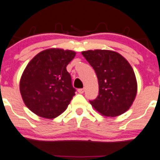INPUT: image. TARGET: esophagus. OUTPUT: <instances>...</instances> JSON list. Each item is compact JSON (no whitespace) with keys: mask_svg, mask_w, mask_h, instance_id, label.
Here are the masks:
<instances>
[{"mask_svg":"<svg viewBox=\"0 0 160 160\" xmlns=\"http://www.w3.org/2000/svg\"><path fill=\"white\" fill-rule=\"evenodd\" d=\"M78 92L80 93V94H82V93L85 92V88H79V89H78Z\"/></svg>","mask_w":160,"mask_h":160,"instance_id":"obj_1","label":"esophagus"}]
</instances>
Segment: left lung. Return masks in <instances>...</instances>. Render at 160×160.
Returning a JSON list of instances; mask_svg holds the SVG:
<instances>
[{"label":"left lung","instance_id":"8db88e82","mask_svg":"<svg viewBox=\"0 0 160 160\" xmlns=\"http://www.w3.org/2000/svg\"><path fill=\"white\" fill-rule=\"evenodd\" d=\"M96 72L99 95L92 107L106 117L119 116L129 110L135 99L137 80L128 61L118 52L108 50L82 51Z\"/></svg>","mask_w":160,"mask_h":160}]
</instances>
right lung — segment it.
Masks as SVG:
<instances>
[{
  "instance_id": "obj_1",
  "label": "right lung",
  "mask_w": 160,
  "mask_h": 160,
  "mask_svg": "<svg viewBox=\"0 0 160 160\" xmlns=\"http://www.w3.org/2000/svg\"><path fill=\"white\" fill-rule=\"evenodd\" d=\"M73 50L50 48L36 54L27 64L19 83L25 105L32 113L53 119L63 113L75 96L68 64Z\"/></svg>"
}]
</instances>
